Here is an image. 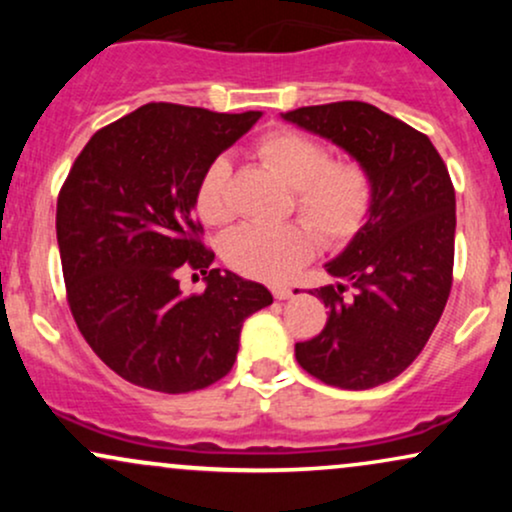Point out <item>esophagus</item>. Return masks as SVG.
Masks as SVG:
<instances>
[{
    "instance_id": "esophagus-1",
    "label": "esophagus",
    "mask_w": 512,
    "mask_h": 512,
    "mask_svg": "<svg viewBox=\"0 0 512 512\" xmlns=\"http://www.w3.org/2000/svg\"><path fill=\"white\" fill-rule=\"evenodd\" d=\"M272 293H274L276 301H286V298H291V289H289V286H274Z\"/></svg>"
}]
</instances>
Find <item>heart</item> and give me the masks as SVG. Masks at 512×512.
I'll list each match as a JSON object with an SVG mask.
<instances>
[{"label":"heart","instance_id":"1","mask_svg":"<svg viewBox=\"0 0 512 512\" xmlns=\"http://www.w3.org/2000/svg\"><path fill=\"white\" fill-rule=\"evenodd\" d=\"M257 156L296 190V209L316 228L322 243L344 245L361 231L373 207V180L361 163L334 161L330 146L298 132L267 134L257 144ZM195 204L199 219L209 226L231 221V161L226 156L214 158L204 170ZM307 224L245 223L226 233L221 255L245 276L289 279L315 255L317 238Z\"/></svg>","mask_w":512,"mask_h":512}]
</instances>
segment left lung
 Here are the masks:
<instances>
[{
  "instance_id": "1",
  "label": "left lung",
  "mask_w": 512,
  "mask_h": 512,
  "mask_svg": "<svg viewBox=\"0 0 512 512\" xmlns=\"http://www.w3.org/2000/svg\"><path fill=\"white\" fill-rule=\"evenodd\" d=\"M281 117L337 144L373 180L366 223L325 264L337 284L315 289L330 310L325 330L296 344V361L344 390L383 385L421 354L448 303L455 260L448 168L426 134L370 103L310 105Z\"/></svg>"
}]
</instances>
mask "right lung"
<instances>
[{
	"label": "right lung",
	"instance_id": "right-lung-1",
	"mask_svg": "<svg viewBox=\"0 0 512 512\" xmlns=\"http://www.w3.org/2000/svg\"><path fill=\"white\" fill-rule=\"evenodd\" d=\"M260 117L149 103L98 129L69 170L57 199L69 308L129 383L166 395L216 383L233 368L243 322L274 301L257 281L211 269L195 221L204 170ZM185 266L205 274L202 294L181 293Z\"/></svg>",
	"mask_w": 512,
	"mask_h": 512
}]
</instances>
